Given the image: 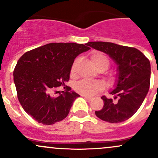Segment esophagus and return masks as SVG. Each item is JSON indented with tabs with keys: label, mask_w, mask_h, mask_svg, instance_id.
Returning <instances> with one entry per match:
<instances>
[{
	"label": "esophagus",
	"mask_w": 158,
	"mask_h": 158,
	"mask_svg": "<svg viewBox=\"0 0 158 158\" xmlns=\"http://www.w3.org/2000/svg\"><path fill=\"white\" fill-rule=\"evenodd\" d=\"M82 96L83 97V98H85V99L86 100V101H88V102H90V101H92V98H90V97H88V96H86V95H82Z\"/></svg>",
	"instance_id": "34e87169"
}]
</instances>
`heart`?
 <instances>
[{
	"label": "heart",
	"mask_w": 158,
	"mask_h": 158,
	"mask_svg": "<svg viewBox=\"0 0 158 158\" xmlns=\"http://www.w3.org/2000/svg\"><path fill=\"white\" fill-rule=\"evenodd\" d=\"M91 63L96 69L107 70L110 66V60L106 55L102 53H95L91 56ZM76 62L73 63L71 73H74ZM104 84L100 81H92L89 79H82L75 84L74 89L79 93L86 96H92L104 89Z\"/></svg>",
	"instance_id": "obj_1"
}]
</instances>
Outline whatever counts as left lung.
Instances as JSON below:
<instances>
[{
  "label": "left lung",
  "mask_w": 158,
  "mask_h": 158,
  "mask_svg": "<svg viewBox=\"0 0 158 158\" xmlns=\"http://www.w3.org/2000/svg\"><path fill=\"white\" fill-rule=\"evenodd\" d=\"M87 45L109 55L118 66L116 88L110 92L114 100L102 97V109L95 111L98 118L119 123L131 117L147 95L151 79L149 60L138 49L109 42H89Z\"/></svg>",
  "instance_id": "left-lung-1"
}]
</instances>
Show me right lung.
I'll return each mask as SVG.
<instances>
[{
	"mask_svg": "<svg viewBox=\"0 0 158 158\" xmlns=\"http://www.w3.org/2000/svg\"><path fill=\"white\" fill-rule=\"evenodd\" d=\"M87 46L51 43L27 51L19 59L14 70L17 98L23 110L37 122L53 125L68 115L79 95L69 86L58 97L51 93L69 81L75 58L89 50Z\"/></svg>",
	"mask_w": 158,
	"mask_h": 158,
	"instance_id": "right-lung-1",
	"label": "right lung"
}]
</instances>
